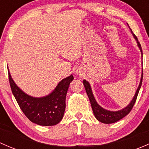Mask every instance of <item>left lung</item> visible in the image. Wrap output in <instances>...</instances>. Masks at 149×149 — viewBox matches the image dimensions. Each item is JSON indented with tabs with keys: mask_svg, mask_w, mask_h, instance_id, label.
I'll return each mask as SVG.
<instances>
[{
	"mask_svg": "<svg viewBox=\"0 0 149 149\" xmlns=\"http://www.w3.org/2000/svg\"><path fill=\"white\" fill-rule=\"evenodd\" d=\"M127 24V26H129L128 24ZM129 28H130V26H129ZM130 31H131V33L133 34V37H134L135 40H136L138 47H139L140 51H141V57H143L142 48H141V45H140L139 42L138 41V39L137 37H136V36L135 35V34H133L131 29L130 28ZM142 80H143V69H142V75H141V81H140L139 87H138L137 90H136V94H135L133 100L130 101V102L129 103V104L127 105V106H126L125 107L123 108V109H120V110L110 111L102 107L97 103V102L96 101L95 98H94V94H93L92 90H91V86H90L89 82L87 81L86 80L84 79L83 81V84L84 85V87H85L86 92L87 95H88V99H89L93 112H94V116H95V118H97V120H99L102 123H105V124H110V123H116V122L119 121L120 120H121L122 118L125 117L126 115L130 112V110H131L132 108H133L135 102H136V99H137V97H138V94H139V90L140 88H141V84H142Z\"/></svg>",
	"mask_w": 149,
	"mask_h": 149,
	"instance_id": "left-lung-1",
	"label": "left lung"
}]
</instances>
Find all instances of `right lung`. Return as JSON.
<instances>
[{
	"instance_id": "obj_1",
	"label": "right lung",
	"mask_w": 149,
	"mask_h": 149,
	"mask_svg": "<svg viewBox=\"0 0 149 149\" xmlns=\"http://www.w3.org/2000/svg\"><path fill=\"white\" fill-rule=\"evenodd\" d=\"M8 78L12 93L21 109L30 121L39 125H57L63 118L65 109V97L73 75L58 83L55 89L48 95L34 97L24 92L14 82L8 70Z\"/></svg>"
}]
</instances>
